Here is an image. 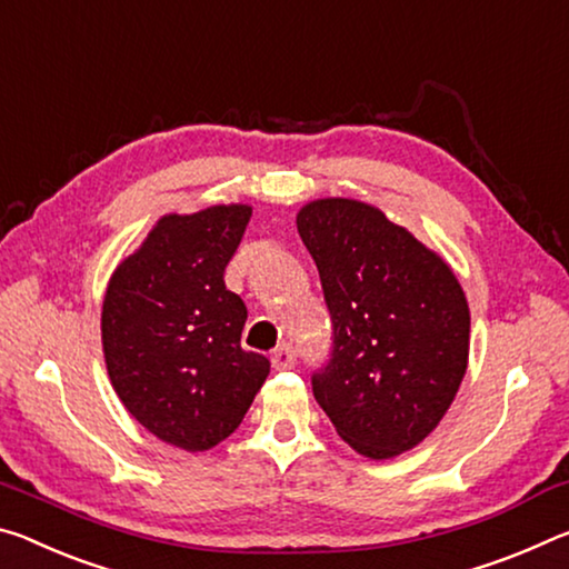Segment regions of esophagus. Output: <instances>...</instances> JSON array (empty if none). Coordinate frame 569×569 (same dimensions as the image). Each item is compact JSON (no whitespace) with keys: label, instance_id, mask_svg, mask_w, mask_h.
<instances>
[{"label":"esophagus","instance_id":"esophagus-1","mask_svg":"<svg viewBox=\"0 0 569 569\" xmlns=\"http://www.w3.org/2000/svg\"><path fill=\"white\" fill-rule=\"evenodd\" d=\"M295 362H297V350H295V346H290V342H284V346H279L272 352V368L274 370H292Z\"/></svg>","mask_w":569,"mask_h":569}]
</instances>
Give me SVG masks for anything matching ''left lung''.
I'll use <instances>...</instances> for the list:
<instances>
[{"label": "left lung", "instance_id": "1", "mask_svg": "<svg viewBox=\"0 0 569 569\" xmlns=\"http://www.w3.org/2000/svg\"><path fill=\"white\" fill-rule=\"evenodd\" d=\"M297 231L332 322L312 393L340 439L370 459L421 443L449 411L469 360V305L449 264L383 211L312 201Z\"/></svg>", "mask_w": 569, "mask_h": 569}]
</instances>
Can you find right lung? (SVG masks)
Returning <instances> with one entry per match:
<instances>
[{"mask_svg":"<svg viewBox=\"0 0 569 569\" xmlns=\"http://www.w3.org/2000/svg\"><path fill=\"white\" fill-rule=\"evenodd\" d=\"M249 207L163 217L110 279L102 350L128 413L158 439L207 451L237 431L269 360L241 348L247 305L223 272Z\"/></svg>","mask_w":569,"mask_h":569,"instance_id":"1","label":"right lung"}]
</instances>
